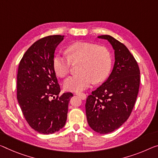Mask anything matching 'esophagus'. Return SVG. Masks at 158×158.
<instances>
[{
    "label": "esophagus",
    "instance_id": "obj_1",
    "mask_svg": "<svg viewBox=\"0 0 158 158\" xmlns=\"http://www.w3.org/2000/svg\"><path fill=\"white\" fill-rule=\"evenodd\" d=\"M76 94V95H78L82 99H85L86 98V94L83 93H80V92H76V93H75Z\"/></svg>",
    "mask_w": 158,
    "mask_h": 158
}]
</instances>
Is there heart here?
Segmentation results:
<instances>
[{"instance_id":"b5f03b06","label":"heart","mask_w":158,"mask_h":158,"mask_svg":"<svg viewBox=\"0 0 158 158\" xmlns=\"http://www.w3.org/2000/svg\"><path fill=\"white\" fill-rule=\"evenodd\" d=\"M67 56L56 54L52 60L53 69L57 76L64 77L71 71L72 64H78L81 73L65 80L66 90L81 91L93 82L104 81L111 71V58L107 48L93 43L77 42L65 49Z\"/></svg>"}]
</instances>
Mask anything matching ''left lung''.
Instances as JSON below:
<instances>
[{"instance_id":"left-lung-1","label":"left lung","mask_w":158,"mask_h":158,"mask_svg":"<svg viewBox=\"0 0 158 158\" xmlns=\"http://www.w3.org/2000/svg\"><path fill=\"white\" fill-rule=\"evenodd\" d=\"M98 38L112 46L115 62L108 79L87 97L85 110L92 129L106 134L119 128L131 115L139 89L140 69L123 44L110 35Z\"/></svg>"}]
</instances>
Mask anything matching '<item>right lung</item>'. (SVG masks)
<instances>
[{
    "mask_svg": "<svg viewBox=\"0 0 158 158\" xmlns=\"http://www.w3.org/2000/svg\"><path fill=\"white\" fill-rule=\"evenodd\" d=\"M64 36L40 39L27 50L17 76V98L27 122L36 131L52 134L64 127L71 93L59 95L52 60Z\"/></svg>",
    "mask_w": 158,
    "mask_h": 158,
    "instance_id": "add662e5",
    "label": "right lung"
}]
</instances>
